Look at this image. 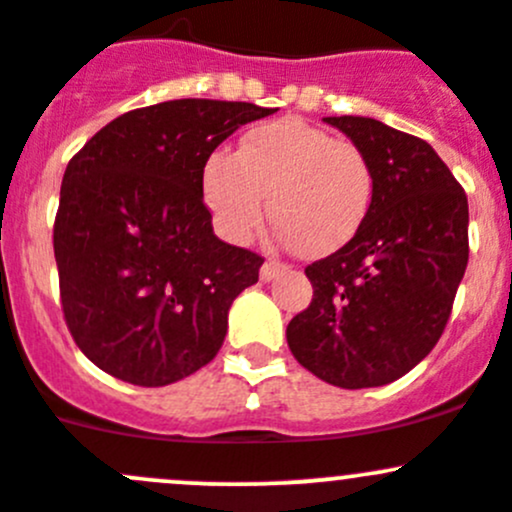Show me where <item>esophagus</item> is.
<instances>
[{
	"label": "esophagus",
	"mask_w": 512,
	"mask_h": 512,
	"mask_svg": "<svg viewBox=\"0 0 512 512\" xmlns=\"http://www.w3.org/2000/svg\"><path fill=\"white\" fill-rule=\"evenodd\" d=\"M286 271V264H281V261H266L264 266H261V281H274L276 276L284 274Z\"/></svg>",
	"instance_id": "esophagus-1"
}]
</instances>
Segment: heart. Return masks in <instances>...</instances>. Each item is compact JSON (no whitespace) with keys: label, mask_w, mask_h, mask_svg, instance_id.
I'll list each match as a JSON object with an SVG mask.
<instances>
[{"label":"heart","mask_w":512,"mask_h":512,"mask_svg":"<svg viewBox=\"0 0 512 512\" xmlns=\"http://www.w3.org/2000/svg\"><path fill=\"white\" fill-rule=\"evenodd\" d=\"M203 201L228 241H246L264 221L304 256L352 241L374 201V170L359 145L334 140L299 118L264 123L238 150H213L201 168Z\"/></svg>","instance_id":"obj_1"}]
</instances>
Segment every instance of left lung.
<instances>
[{"instance_id":"8db88e82","label":"left lung","mask_w":512,"mask_h":512,"mask_svg":"<svg viewBox=\"0 0 512 512\" xmlns=\"http://www.w3.org/2000/svg\"><path fill=\"white\" fill-rule=\"evenodd\" d=\"M364 150L374 201L357 236L306 266L314 299L286 326L301 367L342 389L382 387L422 362L467 266V196L430 143L374 118H324Z\"/></svg>"}]
</instances>
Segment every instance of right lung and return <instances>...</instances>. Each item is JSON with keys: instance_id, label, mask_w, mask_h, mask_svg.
I'll use <instances>...</instances> for the list:
<instances>
[{"instance_id": "right-lung-1", "label": "right lung", "mask_w": 512, "mask_h": 512, "mask_svg": "<svg viewBox=\"0 0 512 512\" xmlns=\"http://www.w3.org/2000/svg\"><path fill=\"white\" fill-rule=\"evenodd\" d=\"M253 102L168 100L107 123L70 160L55 218L67 329L102 372L165 387L221 349L228 309L259 281V253L223 243L203 203V160Z\"/></svg>"}]
</instances>
